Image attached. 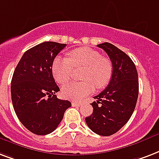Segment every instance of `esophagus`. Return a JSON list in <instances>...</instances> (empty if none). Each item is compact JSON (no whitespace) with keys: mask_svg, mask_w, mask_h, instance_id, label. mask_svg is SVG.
Instances as JSON below:
<instances>
[{"mask_svg":"<svg viewBox=\"0 0 159 159\" xmlns=\"http://www.w3.org/2000/svg\"><path fill=\"white\" fill-rule=\"evenodd\" d=\"M71 105H72V107H80L82 105V102H72Z\"/></svg>","mask_w":159,"mask_h":159,"instance_id":"1","label":"esophagus"}]
</instances>
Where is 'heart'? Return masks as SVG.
Masks as SVG:
<instances>
[{
  "label": "heart",
  "mask_w": 159,
  "mask_h": 159,
  "mask_svg": "<svg viewBox=\"0 0 159 159\" xmlns=\"http://www.w3.org/2000/svg\"><path fill=\"white\" fill-rule=\"evenodd\" d=\"M72 67H84L81 75L82 82H71L61 88V95L65 98L79 100L93 93L95 87L102 89L111 82L113 66L108 58L89 47L72 50L68 58H55L52 71L54 79L59 84H65L71 79Z\"/></svg>",
  "instance_id": "obj_1"
}]
</instances>
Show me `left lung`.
<instances>
[{
  "label": "left lung",
  "instance_id": "8db88e82",
  "mask_svg": "<svg viewBox=\"0 0 159 159\" xmlns=\"http://www.w3.org/2000/svg\"><path fill=\"white\" fill-rule=\"evenodd\" d=\"M98 47L108 55L113 74L105 89L94 97L92 115L85 118L91 130L101 136L119 131L130 119L139 97V76L129 57L114 45L104 42Z\"/></svg>",
  "mask_w": 159,
  "mask_h": 159
}]
</instances>
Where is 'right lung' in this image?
I'll return each instance as SVG.
<instances>
[{
    "label": "right lung",
    "mask_w": 159,
    "mask_h": 159,
    "mask_svg": "<svg viewBox=\"0 0 159 159\" xmlns=\"http://www.w3.org/2000/svg\"><path fill=\"white\" fill-rule=\"evenodd\" d=\"M45 42L24 53L11 79V93L18 119L30 132L47 135L57 128L71 103L57 98L60 91L52 76V62L66 47Z\"/></svg>",
    "instance_id": "obj_1"
}]
</instances>
